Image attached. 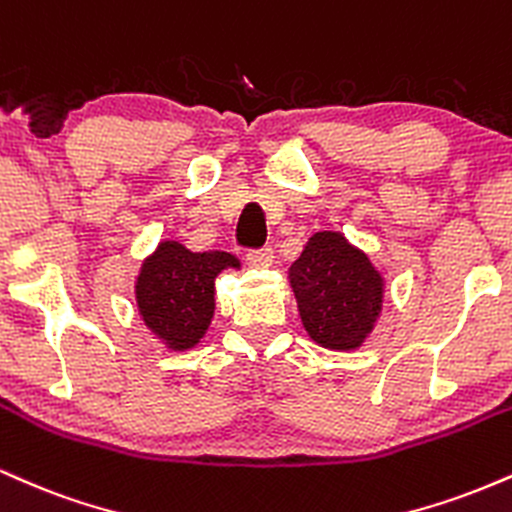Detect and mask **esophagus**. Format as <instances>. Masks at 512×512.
Segmentation results:
<instances>
[{"instance_id":"1","label":"esophagus","mask_w":512,"mask_h":512,"mask_svg":"<svg viewBox=\"0 0 512 512\" xmlns=\"http://www.w3.org/2000/svg\"><path fill=\"white\" fill-rule=\"evenodd\" d=\"M246 263L251 268H268L273 263V249L270 246H263V249H254L246 254Z\"/></svg>"}]
</instances>
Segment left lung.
<instances>
[{
  "label": "left lung",
  "instance_id": "obj_1",
  "mask_svg": "<svg viewBox=\"0 0 512 512\" xmlns=\"http://www.w3.org/2000/svg\"><path fill=\"white\" fill-rule=\"evenodd\" d=\"M290 285L306 333L328 350H357L381 314V273L340 232H316L306 242Z\"/></svg>",
  "mask_w": 512,
  "mask_h": 512
}]
</instances>
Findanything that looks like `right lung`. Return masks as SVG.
Wrapping results in <instances>:
<instances>
[{"mask_svg":"<svg viewBox=\"0 0 512 512\" xmlns=\"http://www.w3.org/2000/svg\"><path fill=\"white\" fill-rule=\"evenodd\" d=\"M239 268L227 251H189L179 242H160L136 278V304L150 333L170 350H189L206 335L215 311V278Z\"/></svg>","mask_w":512,"mask_h":512,"instance_id":"obj_1","label":"right lung"}]
</instances>
